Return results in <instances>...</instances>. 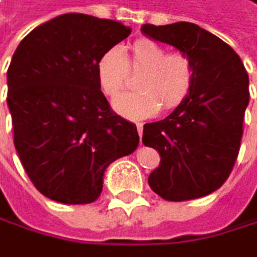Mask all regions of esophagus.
Instances as JSON below:
<instances>
[{"mask_svg": "<svg viewBox=\"0 0 257 257\" xmlns=\"http://www.w3.org/2000/svg\"><path fill=\"white\" fill-rule=\"evenodd\" d=\"M137 133H139V137H141V141H142V134H144V124L142 123H137Z\"/></svg>", "mask_w": 257, "mask_h": 257, "instance_id": "34e87169", "label": "esophagus"}]
</instances>
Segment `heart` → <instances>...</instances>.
Returning <instances> with one entry per match:
<instances>
[{"instance_id":"obj_1","label":"heart","mask_w":257,"mask_h":257,"mask_svg":"<svg viewBox=\"0 0 257 257\" xmlns=\"http://www.w3.org/2000/svg\"><path fill=\"white\" fill-rule=\"evenodd\" d=\"M130 72L141 74L139 91L121 96L115 102L116 112L130 118H147L158 110L180 105L194 83V63L186 53L172 52L150 39L136 41L130 50H105L96 64L97 82L102 93L115 99L127 85Z\"/></svg>"}]
</instances>
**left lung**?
I'll list each match as a JSON object with an SVG mask.
<instances>
[{"label": "left lung", "instance_id": "1", "mask_svg": "<svg viewBox=\"0 0 257 257\" xmlns=\"http://www.w3.org/2000/svg\"><path fill=\"white\" fill-rule=\"evenodd\" d=\"M141 31L194 63L186 99L164 120L144 124V145L161 156L148 185L172 202L204 197L227 180L235 164L249 102L246 69L230 45L194 23H147Z\"/></svg>", "mask_w": 257, "mask_h": 257}]
</instances>
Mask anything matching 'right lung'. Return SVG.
<instances>
[{"label": "right lung", "instance_id": "obj_1", "mask_svg": "<svg viewBox=\"0 0 257 257\" xmlns=\"http://www.w3.org/2000/svg\"><path fill=\"white\" fill-rule=\"evenodd\" d=\"M131 34L115 20L63 14L34 28L8 69L14 145L33 185L61 204H90L110 163L139 145L97 82L99 56Z\"/></svg>", "mask_w": 257, "mask_h": 257}]
</instances>
